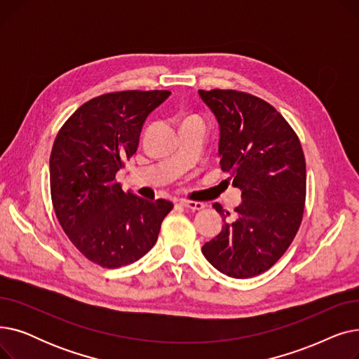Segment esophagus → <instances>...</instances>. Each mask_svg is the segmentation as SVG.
Wrapping results in <instances>:
<instances>
[{
    "instance_id": "esophagus-1",
    "label": "esophagus",
    "mask_w": 359,
    "mask_h": 359,
    "mask_svg": "<svg viewBox=\"0 0 359 359\" xmlns=\"http://www.w3.org/2000/svg\"><path fill=\"white\" fill-rule=\"evenodd\" d=\"M179 203L182 206H184V208L187 210H192V211H201L205 208V205L202 202H194V201H186V199H182L179 201Z\"/></svg>"
}]
</instances>
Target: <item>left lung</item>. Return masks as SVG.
<instances>
[{"label": "left lung", "mask_w": 359, "mask_h": 359, "mask_svg": "<svg viewBox=\"0 0 359 359\" xmlns=\"http://www.w3.org/2000/svg\"><path fill=\"white\" fill-rule=\"evenodd\" d=\"M219 126L218 156L241 191L234 218L219 203L221 233L202 253L221 273L244 279L268 271L292 243L304 212L306 160L292 128L256 96L236 90H199Z\"/></svg>", "instance_id": "left-lung-1"}]
</instances>
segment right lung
I'll use <instances>...</instances> for the list:
<instances>
[{"label": "right lung", "instance_id": "add662e5", "mask_svg": "<svg viewBox=\"0 0 359 359\" xmlns=\"http://www.w3.org/2000/svg\"><path fill=\"white\" fill-rule=\"evenodd\" d=\"M167 90L107 93L75 110L55 138L49 167L53 210L88 260L115 269L154 246L173 203L125 194L115 176L137 153L145 119Z\"/></svg>", "mask_w": 359, "mask_h": 359}]
</instances>
